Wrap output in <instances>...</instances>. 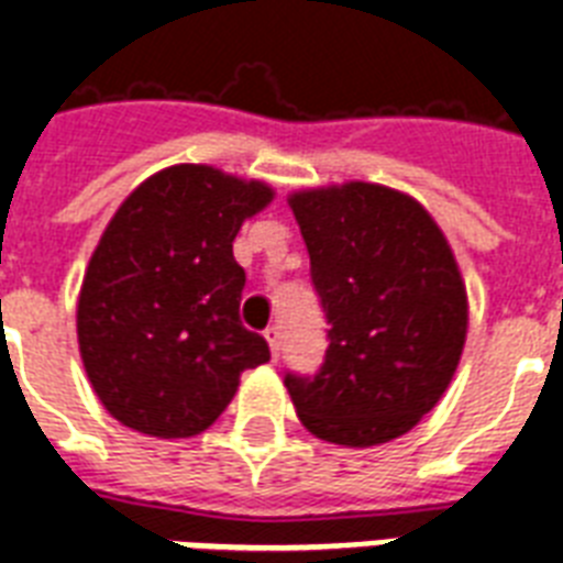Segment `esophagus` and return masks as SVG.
Listing matches in <instances>:
<instances>
[{"mask_svg":"<svg viewBox=\"0 0 563 563\" xmlns=\"http://www.w3.org/2000/svg\"><path fill=\"white\" fill-rule=\"evenodd\" d=\"M265 339H268V347H272V356H274V360H277V356H280V339H283L280 327H277V324L268 327V330H265Z\"/></svg>","mask_w":563,"mask_h":563,"instance_id":"34e87169","label":"esophagus"}]
</instances>
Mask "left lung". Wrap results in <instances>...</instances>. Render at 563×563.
Here are the masks:
<instances>
[{"label":"left lung","mask_w":563,"mask_h":563,"mask_svg":"<svg viewBox=\"0 0 563 563\" xmlns=\"http://www.w3.org/2000/svg\"><path fill=\"white\" fill-rule=\"evenodd\" d=\"M327 316L324 365L286 374L300 423L321 441L406 435L453 379L467 291L435 219L411 195L351 180L289 195Z\"/></svg>","instance_id":"8db88e82"}]
</instances>
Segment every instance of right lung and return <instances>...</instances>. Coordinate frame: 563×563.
<instances>
[{
  "mask_svg": "<svg viewBox=\"0 0 563 563\" xmlns=\"http://www.w3.org/2000/svg\"><path fill=\"white\" fill-rule=\"evenodd\" d=\"M274 189L180 163L128 195L78 295V347L101 406L154 438L198 435L228 409L242 371L272 360L239 321L242 221Z\"/></svg>",
  "mask_w": 563,
  "mask_h": 563,
  "instance_id": "add662e5",
  "label": "right lung"
}]
</instances>
